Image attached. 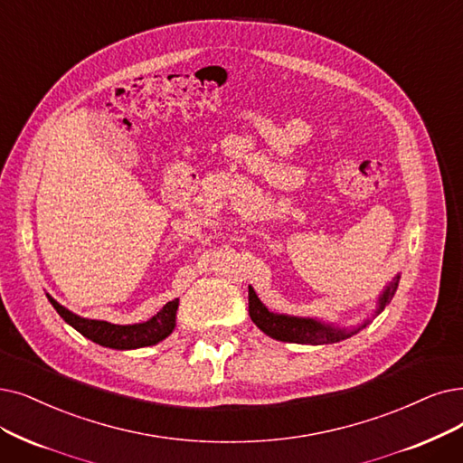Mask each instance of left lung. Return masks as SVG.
<instances>
[{"label":"left lung","instance_id":"left-lung-1","mask_svg":"<svg viewBox=\"0 0 463 463\" xmlns=\"http://www.w3.org/2000/svg\"><path fill=\"white\" fill-rule=\"evenodd\" d=\"M401 277L397 275L395 279L385 287V290L380 294L378 307H376V316L383 307L392 302L393 294L399 287ZM249 316L252 323L260 328L264 335H268L273 340H281V342H292V344H309V345H321V344H335L340 340H345L349 336L357 335L361 328L368 325V319L355 328H338L332 325H325L317 319H309V317H292V316H283V313H273L269 311L260 298H258L252 287H249Z\"/></svg>","mask_w":463,"mask_h":463}]
</instances>
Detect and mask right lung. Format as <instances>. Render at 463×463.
Wrapping results in <instances>:
<instances>
[{"instance_id":"1","label":"right lung","mask_w":463,"mask_h":463,"mask_svg":"<svg viewBox=\"0 0 463 463\" xmlns=\"http://www.w3.org/2000/svg\"><path fill=\"white\" fill-rule=\"evenodd\" d=\"M49 302L52 307L59 311V316L76 328L80 335L92 340L99 345L112 347V349H137L144 345H156L157 342L167 338L176 326V309H178V298L173 302L165 304L157 316H154L150 321L137 323V325H114L108 321H97V319H83L76 313H71L64 306H61L57 300L51 298L47 294Z\"/></svg>"}]
</instances>
